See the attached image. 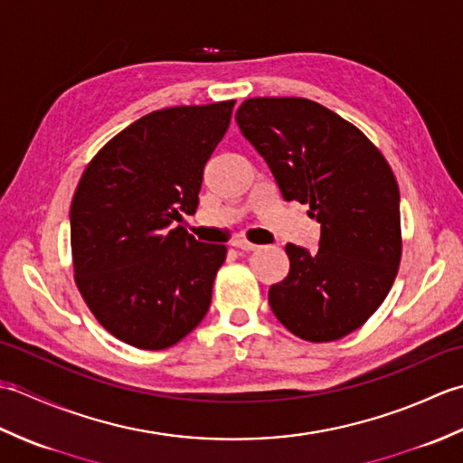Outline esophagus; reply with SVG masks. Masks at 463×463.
<instances>
[{
	"label": "esophagus",
	"mask_w": 463,
	"mask_h": 463,
	"mask_svg": "<svg viewBox=\"0 0 463 463\" xmlns=\"http://www.w3.org/2000/svg\"><path fill=\"white\" fill-rule=\"evenodd\" d=\"M232 247H234V249H241V250H257L259 244L249 242L247 239H234V241H232Z\"/></svg>",
	"instance_id": "esophagus-1"
}]
</instances>
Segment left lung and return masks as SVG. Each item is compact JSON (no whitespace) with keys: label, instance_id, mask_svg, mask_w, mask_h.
<instances>
[{"label":"left lung","instance_id":"1","mask_svg":"<svg viewBox=\"0 0 463 463\" xmlns=\"http://www.w3.org/2000/svg\"><path fill=\"white\" fill-rule=\"evenodd\" d=\"M234 119L282 199L308 204L320 222L318 250L287 244L288 277L269 290L274 317L310 342L346 336L378 310L396 279L394 173L360 129L302 97H254Z\"/></svg>","mask_w":463,"mask_h":463}]
</instances>
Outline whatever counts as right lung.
I'll return each mask as SVG.
<instances>
[{"instance_id":"right-lung-1","label":"right lung","mask_w":463,"mask_h":463,"mask_svg":"<svg viewBox=\"0 0 463 463\" xmlns=\"http://www.w3.org/2000/svg\"><path fill=\"white\" fill-rule=\"evenodd\" d=\"M232 107L141 117L95 155L77 186L69 214L75 282L103 328L135 348H169L209 312L226 247L171 226L196 213L204 165Z\"/></svg>"}]
</instances>
